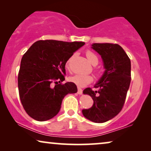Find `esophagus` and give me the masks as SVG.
<instances>
[{
	"mask_svg": "<svg viewBox=\"0 0 151 151\" xmlns=\"http://www.w3.org/2000/svg\"><path fill=\"white\" fill-rule=\"evenodd\" d=\"M78 93L79 95L82 94V89L80 87H79V86L78 87Z\"/></svg>",
	"mask_w": 151,
	"mask_h": 151,
	"instance_id": "34e87169",
	"label": "esophagus"
}]
</instances>
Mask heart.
Wrapping results in <instances>:
<instances>
[{"instance_id":"b5f03b06","label":"heart","mask_w":151,"mask_h":151,"mask_svg":"<svg viewBox=\"0 0 151 151\" xmlns=\"http://www.w3.org/2000/svg\"><path fill=\"white\" fill-rule=\"evenodd\" d=\"M86 55L87 57L91 63L93 65H98L99 63V58L96 53L93 52L91 50H87L86 51ZM71 60V59H69L67 63V67L69 68V62ZM70 80L72 82H73L74 84H76V85L78 86H85L88 84L91 83L93 81V77L91 75H88V74H76V75L72 76L70 78Z\"/></svg>"}]
</instances>
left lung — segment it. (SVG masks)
Masks as SVG:
<instances>
[{
    "instance_id": "8db88e82",
    "label": "left lung",
    "mask_w": 151,
    "mask_h": 151,
    "mask_svg": "<svg viewBox=\"0 0 151 151\" xmlns=\"http://www.w3.org/2000/svg\"><path fill=\"white\" fill-rule=\"evenodd\" d=\"M92 48L101 55L106 70L94 86L98 91L91 88L83 91L84 95L91 97L93 105L83 109L82 114L93 122L103 123L116 116L123 108L131 80V60L117 44L94 43Z\"/></svg>"
}]
</instances>
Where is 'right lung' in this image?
I'll use <instances>...</instances> for the list:
<instances>
[{"label": "right lung", "mask_w": 151, "mask_h": 151, "mask_svg": "<svg viewBox=\"0 0 151 151\" xmlns=\"http://www.w3.org/2000/svg\"><path fill=\"white\" fill-rule=\"evenodd\" d=\"M84 44L38 40L23 55L18 76V91L24 111L33 119H51L58 113L66 95L77 93L73 82H62L65 79L68 60Z\"/></svg>", "instance_id": "add662e5"}]
</instances>
